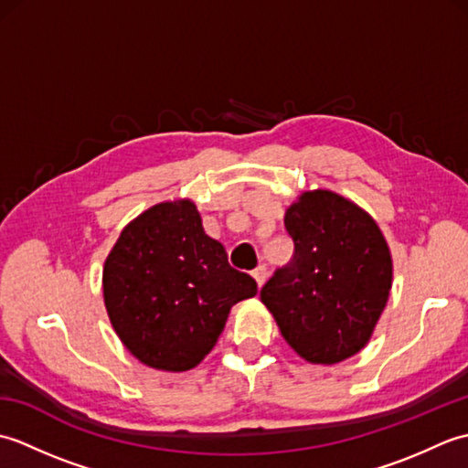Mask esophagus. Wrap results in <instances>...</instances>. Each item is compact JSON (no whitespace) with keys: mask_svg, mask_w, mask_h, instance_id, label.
Here are the masks:
<instances>
[{"mask_svg":"<svg viewBox=\"0 0 468 468\" xmlns=\"http://www.w3.org/2000/svg\"><path fill=\"white\" fill-rule=\"evenodd\" d=\"M251 275H253V280L257 282V285H263L265 283V280H267V267L265 265H257L255 270L251 271Z\"/></svg>","mask_w":468,"mask_h":468,"instance_id":"1","label":"esophagus"}]
</instances>
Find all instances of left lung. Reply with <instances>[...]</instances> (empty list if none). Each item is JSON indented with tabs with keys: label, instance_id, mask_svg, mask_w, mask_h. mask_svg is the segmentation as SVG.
I'll return each instance as SVG.
<instances>
[{
	"label": "left lung",
	"instance_id": "left-lung-1",
	"mask_svg": "<svg viewBox=\"0 0 468 468\" xmlns=\"http://www.w3.org/2000/svg\"><path fill=\"white\" fill-rule=\"evenodd\" d=\"M292 261L261 302L303 360L335 364L370 340L392 287V257L374 218L332 191L303 193L285 211Z\"/></svg>",
	"mask_w": 468,
	"mask_h": 468
}]
</instances>
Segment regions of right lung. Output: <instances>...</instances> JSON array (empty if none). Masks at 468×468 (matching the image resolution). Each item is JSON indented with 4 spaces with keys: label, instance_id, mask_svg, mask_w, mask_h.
I'll return each instance as SVG.
<instances>
[{
    "label": "right lung",
    "instance_id": "right-lung-1",
    "mask_svg": "<svg viewBox=\"0 0 468 468\" xmlns=\"http://www.w3.org/2000/svg\"><path fill=\"white\" fill-rule=\"evenodd\" d=\"M104 302L128 352L156 370H191L213 350L229 310L257 293L205 235L191 201L161 203L118 237L106 257Z\"/></svg>",
    "mask_w": 468,
    "mask_h": 468
}]
</instances>
